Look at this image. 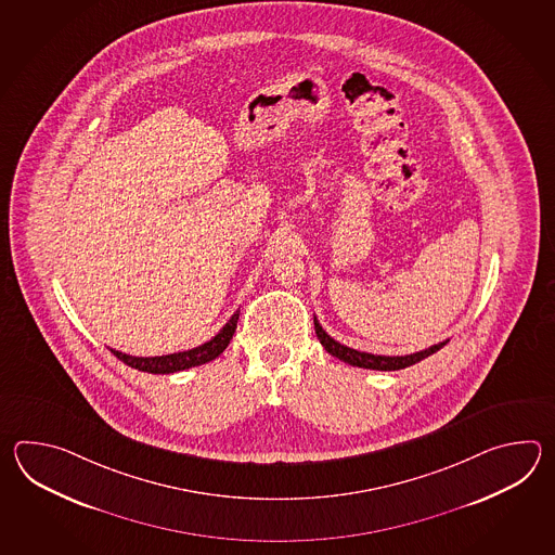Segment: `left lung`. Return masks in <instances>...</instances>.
Listing matches in <instances>:
<instances>
[{
  "label": "left lung",
  "instance_id": "obj_1",
  "mask_svg": "<svg viewBox=\"0 0 555 555\" xmlns=\"http://www.w3.org/2000/svg\"><path fill=\"white\" fill-rule=\"evenodd\" d=\"M313 323H315L318 339L321 341V345L325 347L327 353L337 357V359H341V361L349 363V365L361 366V369H373V371H399V369H406V366L414 365V363L423 361L426 357L437 353L438 349H442V347L447 345V341L438 343V345H433V347H428L425 351L401 354V357H399V354H397V357H389V354L363 353V351H357V349H351V347H347V345L335 341L333 337L327 335V331L319 325L318 318H313Z\"/></svg>",
  "mask_w": 555,
  "mask_h": 555
}]
</instances>
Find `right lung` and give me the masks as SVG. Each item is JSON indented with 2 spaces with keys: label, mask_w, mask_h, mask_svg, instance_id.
<instances>
[{
  "label": "right lung",
  "mask_w": 555,
  "mask_h": 555,
  "mask_svg": "<svg viewBox=\"0 0 555 555\" xmlns=\"http://www.w3.org/2000/svg\"><path fill=\"white\" fill-rule=\"evenodd\" d=\"M237 318H240V313L236 311L230 318V321L225 323L224 327L220 330V333L214 335L210 341L198 345L194 349H189V351L163 354V357H132V354L120 353V351H115V349H111V353L120 359L125 365L132 366V369H139V371H144V373H154V375H170V373L184 371V369H190V366L204 365V363L216 359L218 354L224 353L228 343H230L234 331H236Z\"/></svg>",
  "instance_id": "obj_1"
}]
</instances>
